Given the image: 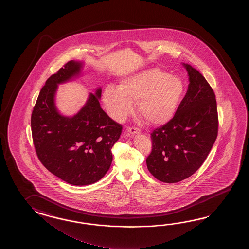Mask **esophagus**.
Instances as JSON below:
<instances>
[{
  "label": "esophagus",
  "instance_id": "obj_1",
  "mask_svg": "<svg viewBox=\"0 0 249 249\" xmlns=\"http://www.w3.org/2000/svg\"><path fill=\"white\" fill-rule=\"evenodd\" d=\"M139 132H140V130L137 127H127L125 134H126V136H132L133 134H136Z\"/></svg>",
  "mask_w": 249,
  "mask_h": 249
}]
</instances>
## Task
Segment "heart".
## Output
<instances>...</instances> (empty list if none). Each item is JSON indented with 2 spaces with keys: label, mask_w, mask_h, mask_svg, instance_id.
Masks as SVG:
<instances>
[{
  "label": "heart",
  "mask_w": 249,
  "mask_h": 249,
  "mask_svg": "<svg viewBox=\"0 0 249 249\" xmlns=\"http://www.w3.org/2000/svg\"><path fill=\"white\" fill-rule=\"evenodd\" d=\"M184 85L180 78L159 69H148L123 80L119 87L107 86L103 101L114 119L121 121L137 110L148 124L161 125L168 122L183 94Z\"/></svg>",
  "instance_id": "obj_1"
}]
</instances>
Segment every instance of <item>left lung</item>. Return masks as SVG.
<instances>
[{
    "instance_id": "left-lung-1",
    "label": "left lung",
    "mask_w": 249,
    "mask_h": 249,
    "mask_svg": "<svg viewBox=\"0 0 249 249\" xmlns=\"http://www.w3.org/2000/svg\"><path fill=\"white\" fill-rule=\"evenodd\" d=\"M190 84L175 117L151 132L152 149L146 159L155 178L175 183L193 175L205 162L218 134L215 94L206 78L183 64Z\"/></svg>"
}]
</instances>
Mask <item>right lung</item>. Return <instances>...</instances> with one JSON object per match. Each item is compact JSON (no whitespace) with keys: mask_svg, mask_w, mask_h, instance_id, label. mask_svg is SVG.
<instances>
[{"mask_svg":"<svg viewBox=\"0 0 249 249\" xmlns=\"http://www.w3.org/2000/svg\"><path fill=\"white\" fill-rule=\"evenodd\" d=\"M82 63L71 60L48 78L31 116L33 142L46 169L69 184L89 185L101 180L111 165V148L122 132L101 107V89L90 93L74 117H64L55 106L58 85L81 73Z\"/></svg>","mask_w":249,"mask_h":249,"instance_id":"1","label":"right lung"}]
</instances>
